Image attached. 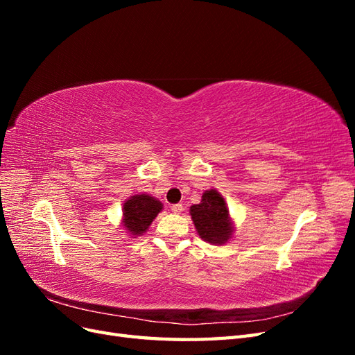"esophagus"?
Returning a JSON list of instances; mask_svg holds the SVG:
<instances>
[{
    "label": "esophagus",
    "instance_id": "34e87169",
    "mask_svg": "<svg viewBox=\"0 0 355 355\" xmlns=\"http://www.w3.org/2000/svg\"><path fill=\"white\" fill-rule=\"evenodd\" d=\"M171 211L179 214V213L184 211V206H182V204H173V206H171Z\"/></svg>",
    "mask_w": 355,
    "mask_h": 355
}]
</instances>
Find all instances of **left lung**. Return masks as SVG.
Wrapping results in <instances>:
<instances>
[{"label":"left lung","mask_w":355,"mask_h":355,"mask_svg":"<svg viewBox=\"0 0 355 355\" xmlns=\"http://www.w3.org/2000/svg\"><path fill=\"white\" fill-rule=\"evenodd\" d=\"M192 222L200 237L210 244H225L234 232L230 210L225 198L216 189H209L202 194L201 202L189 209Z\"/></svg>","instance_id":"1"}]
</instances>
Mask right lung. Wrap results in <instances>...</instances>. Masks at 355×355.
Wrapping results in <instances>:
<instances>
[{"instance_id":"obj_1","label":"right lung","mask_w":355,"mask_h":355,"mask_svg":"<svg viewBox=\"0 0 355 355\" xmlns=\"http://www.w3.org/2000/svg\"><path fill=\"white\" fill-rule=\"evenodd\" d=\"M163 210V204L148 194L132 196L124 201L123 206V227L132 235H142L149 225Z\"/></svg>"}]
</instances>
